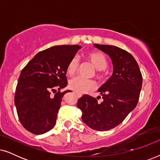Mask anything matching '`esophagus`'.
Wrapping results in <instances>:
<instances>
[{"label":"esophagus","mask_w":160,"mask_h":160,"mask_svg":"<svg viewBox=\"0 0 160 160\" xmlns=\"http://www.w3.org/2000/svg\"><path fill=\"white\" fill-rule=\"evenodd\" d=\"M76 95L78 96V98H80V97H82V95H79V94H76Z\"/></svg>","instance_id":"obj_1"}]
</instances>
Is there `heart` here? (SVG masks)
I'll return each mask as SVG.
<instances>
[{"instance_id":"1","label":"heart","mask_w":160,"mask_h":160,"mask_svg":"<svg viewBox=\"0 0 160 160\" xmlns=\"http://www.w3.org/2000/svg\"><path fill=\"white\" fill-rule=\"evenodd\" d=\"M85 58L89 61L96 68L95 76L98 79L103 80L106 77L105 69L108 67V62L106 56L99 52H89L86 54ZM78 60L73 58L67 65L66 72L69 76H73L77 72ZM69 87L76 92L83 94L92 91L96 88V83L92 79H85L80 77L73 78L69 82Z\"/></svg>"}]
</instances>
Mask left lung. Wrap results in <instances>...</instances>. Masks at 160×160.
<instances>
[{
  "mask_svg": "<svg viewBox=\"0 0 160 160\" xmlns=\"http://www.w3.org/2000/svg\"><path fill=\"white\" fill-rule=\"evenodd\" d=\"M95 47L111 58L113 74L98 89L103 100L101 102L84 95L78 99L77 107L82 112L83 122L89 128L109 130L121 124L136 107L143 78L138 62L128 52L111 45Z\"/></svg>",
  "mask_w": 160,
  "mask_h": 160,
  "instance_id": "1",
  "label": "left lung"
}]
</instances>
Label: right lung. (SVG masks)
Segmentation results:
<instances>
[{
	"instance_id": "obj_1",
	"label": "right lung",
	"mask_w": 160,
	"mask_h": 160,
	"mask_svg": "<svg viewBox=\"0 0 160 160\" xmlns=\"http://www.w3.org/2000/svg\"><path fill=\"white\" fill-rule=\"evenodd\" d=\"M81 48L78 45L49 48L36 54L22 70L14 103L19 121L28 131L41 135L55 125L63 95L71 92L60 91L68 84L67 65Z\"/></svg>"
}]
</instances>
